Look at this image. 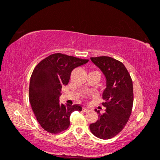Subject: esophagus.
<instances>
[{
    "instance_id": "obj_1",
    "label": "esophagus",
    "mask_w": 160,
    "mask_h": 160,
    "mask_svg": "<svg viewBox=\"0 0 160 160\" xmlns=\"http://www.w3.org/2000/svg\"><path fill=\"white\" fill-rule=\"evenodd\" d=\"M82 111H84V112H87V111H89V108H86V107H83V108H82Z\"/></svg>"
}]
</instances>
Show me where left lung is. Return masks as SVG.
Returning <instances> with one entry per match:
<instances>
[{
  "mask_svg": "<svg viewBox=\"0 0 160 160\" xmlns=\"http://www.w3.org/2000/svg\"><path fill=\"white\" fill-rule=\"evenodd\" d=\"M90 59L106 78L103 92V106L106 112L99 114L95 123L90 125V132L102 139H111L121 132L132 113L133 93V82L123 64L110 57H90Z\"/></svg>",
  "mask_w": 160,
  "mask_h": 160,
  "instance_id": "1",
  "label": "left lung"
}]
</instances>
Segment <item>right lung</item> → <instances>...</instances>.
I'll list each match as a JSON object with an SVG mask.
<instances>
[{"instance_id":"add662e5","label":"right lung","mask_w":160,"mask_h":160,"mask_svg":"<svg viewBox=\"0 0 160 160\" xmlns=\"http://www.w3.org/2000/svg\"><path fill=\"white\" fill-rule=\"evenodd\" d=\"M88 61L57 53L36 66L30 80L29 102L38 122L47 132L57 133L66 130L70 124L71 113L82 111L79 105L60 103L59 96L63 85L68 84L72 71Z\"/></svg>"}]
</instances>
